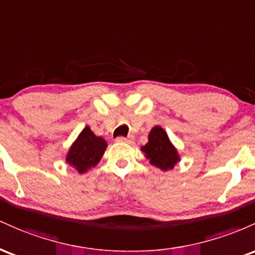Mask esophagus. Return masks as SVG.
<instances>
[{
	"label": "esophagus",
	"mask_w": 255,
	"mask_h": 255,
	"mask_svg": "<svg viewBox=\"0 0 255 255\" xmlns=\"http://www.w3.org/2000/svg\"><path fill=\"white\" fill-rule=\"evenodd\" d=\"M133 137L128 136V137H118L117 138V142H124V143H132Z\"/></svg>",
	"instance_id": "1"
}]
</instances>
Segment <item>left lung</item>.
<instances>
[{
	"label": "left lung",
	"mask_w": 255,
	"mask_h": 255,
	"mask_svg": "<svg viewBox=\"0 0 255 255\" xmlns=\"http://www.w3.org/2000/svg\"><path fill=\"white\" fill-rule=\"evenodd\" d=\"M141 150L151 165L162 171L172 170L174 165L181 160L178 151L170 141L166 131L159 125L151 128L148 142L143 145Z\"/></svg>",
	"instance_id": "1"
}]
</instances>
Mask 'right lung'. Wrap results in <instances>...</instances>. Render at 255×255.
<instances>
[{
  "label": "right lung",
  "mask_w": 255,
  "mask_h": 255,
  "mask_svg": "<svg viewBox=\"0 0 255 255\" xmlns=\"http://www.w3.org/2000/svg\"><path fill=\"white\" fill-rule=\"evenodd\" d=\"M106 148L107 142L85 127L66 154V162L79 173H85L99 164Z\"/></svg>",
  "instance_id": "obj_1"
}]
</instances>
